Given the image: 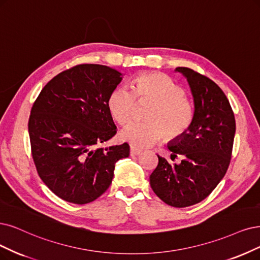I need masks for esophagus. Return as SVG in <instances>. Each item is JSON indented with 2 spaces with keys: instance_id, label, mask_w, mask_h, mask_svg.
Segmentation results:
<instances>
[{
  "instance_id": "34e87169",
  "label": "esophagus",
  "mask_w": 260,
  "mask_h": 260,
  "mask_svg": "<svg viewBox=\"0 0 260 260\" xmlns=\"http://www.w3.org/2000/svg\"><path fill=\"white\" fill-rule=\"evenodd\" d=\"M142 153L141 150L135 148V147H131V155L132 156H137V155H140Z\"/></svg>"
}]
</instances>
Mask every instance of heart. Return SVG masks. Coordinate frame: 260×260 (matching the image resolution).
Returning <instances> with one entry per match:
<instances>
[{"mask_svg": "<svg viewBox=\"0 0 260 260\" xmlns=\"http://www.w3.org/2000/svg\"><path fill=\"white\" fill-rule=\"evenodd\" d=\"M115 88L108 98V109L112 118L120 124L133 117L138 103L151 102L146 112L147 121H134L121 129V140L133 147L148 148L159 141L164 135L167 140L183 137L195 117L194 104L185 90L167 75L148 73L137 76L131 84Z\"/></svg>", "mask_w": 260, "mask_h": 260, "instance_id": "b5f03b06", "label": "heart"}]
</instances>
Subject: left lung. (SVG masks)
<instances>
[{"instance_id": "1", "label": "left lung", "mask_w": 260, "mask_h": 260, "mask_svg": "<svg viewBox=\"0 0 260 260\" xmlns=\"http://www.w3.org/2000/svg\"><path fill=\"white\" fill-rule=\"evenodd\" d=\"M176 72L188 82L195 117L183 137L168 143L171 158L180 154L183 159L170 164L157 155L150 184L165 204L185 208L207 198L224 178L232 158L236 120L226 95L214 81L187 67H177Z\"/></svg>"}]
</instances>
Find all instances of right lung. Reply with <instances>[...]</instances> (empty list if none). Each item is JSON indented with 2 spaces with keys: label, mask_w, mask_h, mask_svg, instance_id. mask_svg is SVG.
Segmentation results:
<instances>
[{
  "label": "right lung",
  "mask_w": 260,
  "mask_h": 260,
  "mask_svg": "<svg viewBox=\"0 0 260 260\" xmlns=\"http://www.w3.org/2000/svg\"><path fill=\"white\" fill-rule=\"evenodd\" d=\"M121 80L109 66L76 65L48 82L33 104L27 126L34 164L65 201L98 199L111 184L115 162L129 155L126 142L99 147L117 133L107 103Z\"/></svg>",
  "instance_id": "obj_1"
}]
</instances>
